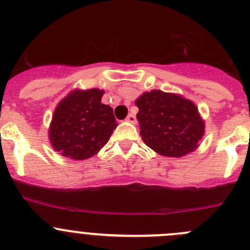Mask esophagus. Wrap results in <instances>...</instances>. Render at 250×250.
I'll use <instances>...</instances> for the list:
<instances>
[{
	"instance_id": "34e87169",
	"label": "esophagus",
	"mask_w": 250,
	"mask_h": 250,
	"mask_svg": "<svg viewBox=\"0 0 250 250\" xmlns=\"http://www.w3.org/2000/svg\"><path fill=\"white\" fill-rule=\"evenodd\" d=\"M125 121L129 123H133V125H135V123H137V118H135V116L133 115V113H129V115L127 116V118H125Z\"/></svg>"
}]
</instances>
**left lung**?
I'll return each instance as SVG.
<instances>
[{"mask_svg":"<svg viewBox=\"0 0 250 250\" xmlns=\"http://www.w3.org/2000/svg\"><path fill=\"white\" fill-rule=\"evenodd\" d=\"M135 105L141 138L158 155L183 157L198 147L206 125L190 99L153 89L144 92Z\"/></svg>","mask_w":250,"mask_h":250,"instance_id":"obj_1","label":"left lung"}]
</instances>
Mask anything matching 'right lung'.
<instances>
[{
    "instance_id": "right-lung-1",
    "label": "right lung",
    "mask_w": 250,
    "mask_h": 250,
    "mask_svg": "<svg viewBox=\"0 0 250 250\" xmlns=\"http://www.w3.org/2000/svg\"><path fill=\"white\" fill-rule=\"evenodd\" d=\"M99 88L74 89L59 102L48 129L52 147L70 160L97 155L117 127L113 110L102 103Z\"/></svg>"
}]
</instances>
